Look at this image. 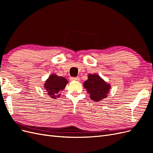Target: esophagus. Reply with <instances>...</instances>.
I'll list each match as a JSON object with an SVG mask.
<instances>
[{
    "label": "esophagus",
    "instance_id": "34e87169",
    "mask_svg": "<svg viewBox=\"0 0 153 153\" xmlns=\"http://www.w3.org/2000/svg\"><path fill=\"white\" fill-rule=\"evenodd\" d=\"M70 80H72V81H79L80 78H78V77H71Z\"/></svg>",
    "mask_w": 153,
    "mask_h": 153
}]
</instances>
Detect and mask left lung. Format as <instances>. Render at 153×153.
<instances>
[{
  "instance_id": "left-lung-1",
  "label": "left lung",
  "mask_w": 153,
  "mask_h": 153,
  "mask_svg": "<svg viewBox=\"0 0 153 153\" xmlns=\"http://www.w3.org/2000/svg\"><path fill=\"white\" fill-rule=\"evenodd\" d=\"M84 87L92 100L100 101L108 96L111 85L97 74H89Z\"/></svg>"
}]
</instances>
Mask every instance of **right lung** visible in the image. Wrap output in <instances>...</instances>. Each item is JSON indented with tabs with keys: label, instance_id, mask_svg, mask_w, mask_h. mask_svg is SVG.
Masks as SVG:
<instances>
[{
	"label": "right lung",
	"instance_id": "right-lung-1",
	"mask_svg": "<svg viewBox=\"0 0 153 153\" xmlns=\"http://www.w3.org/2000/svg\"><path fill=\"white\" fill-rule=\"evenodd\" d=\"M68 81L64 77L52 74L45 81L44 88L48 95L52 99L61 96V92L66 87Z\"/></svg>",
	"mask_w": 153,
	"mask_h": 153
}]
</instances>
